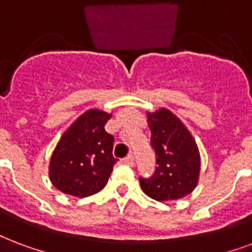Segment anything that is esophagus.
<instances>
[{
	"label": "esophagus",
	"mask_w": 252,
	"mask_h": 252,
	"mask_svg": "<svg viewBox=\"0 0 252 252\" xmlns=\"http://www.w3.org/2000/svg\"><path fill=\"white\" fill-rule=\"evenodd\" d=\"M124 163L126 164V165H133V156H132V155H128V156H126V159H124Z\"/></svg>",
	"instance_id": "esophagus-1"
}]
</instances>
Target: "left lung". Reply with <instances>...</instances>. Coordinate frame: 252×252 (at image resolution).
Returning <instances> with one entry per match:
<instances>
[{
	"label": "left lung",
	"mask_w": 252,
	"mask_h": 252,
	"mask_svg": "<svg viewBox=\"0 0 252 252\" xmlns=\"http://www.w3.org/2000/svg\"><path fill=\"white\" fill-rule=\"evenodd\" d=\"M151 147L156 164L154 175L139 178L145 195L158 200H175L195 189L200 172V155L192 135L168 109L147 113Z\"/></svg>",
	"instance_id": "8db88e82"
}]
</instances>
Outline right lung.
<instances>
[{
  "instance_id": "add662e5",
  "label": "right lung",
  "mask_w": 252,
  "mask_h": 252,
  "mask_svg": "<svg viewBox=\"0 0 252 252\" xmlns=\"http://www.w3.org/2000/svg\"><path fill=\"white\" fill-rule=\"evenodd\" d=\"M112 115L89 109L61 136L49 164L52 184L61 192L91 196L105 187L117 159L113 158V136L104 126Z\"/></svg>"
}]
</instances>
